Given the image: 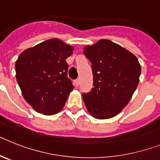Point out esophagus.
I'll return each instance as SVG.
<instances>
[{
	"label": "esophagus",
	"instance_id": "obj_1",
	"mask_svg": "<svg viewBox=\"0 0 160 160\" xmlns=\"http://www.w3.org/2000/svg\"><path fill=\"white\" fill-rule=\"evenodd\" d=\"M79 83H80V82H79V79H76V80H74V85H75V87H78L79 86Z\"/></svg>",
	"mask_w": 160,
	"mask_h": 160
}]
</instances>
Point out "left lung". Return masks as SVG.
Here are the masks:
<instances>
[{"instance_id":"left-lung-1","label":"left lung","mask_w":160,"mask_h":160,"mask_svg":"<svg viewBox=\"0 0 160 160\" xmlns=\"http://www.w3.org/2000/svg\"><path fill=\"white\" fill-rule=\"evenodd\" d=\"M91 62L93 89L82 94L92 116L106 119L115 116L128 105L137 88L141 66L135 55L107 39L84 48Z\"/></svg>"}]
</instances>
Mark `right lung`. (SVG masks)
<instances>
[{
	"label": "right lung",
	"instance_id": "1",
	"mask_svg": "<svg viewBox=\"0 0 160 160\" xmlns=\"http://www.w3.org/2000/svg\"><path fill=\"white\" fill-rule=\"evenodd\" d=\"M73 47L49 39L25 49L15 65L16 78L25 101L38 113L51 115L63 108L73 89L66 59Z\"/></svg>",
	"mask_w": 160,
	"mask_h": 160
}]
</instances>
